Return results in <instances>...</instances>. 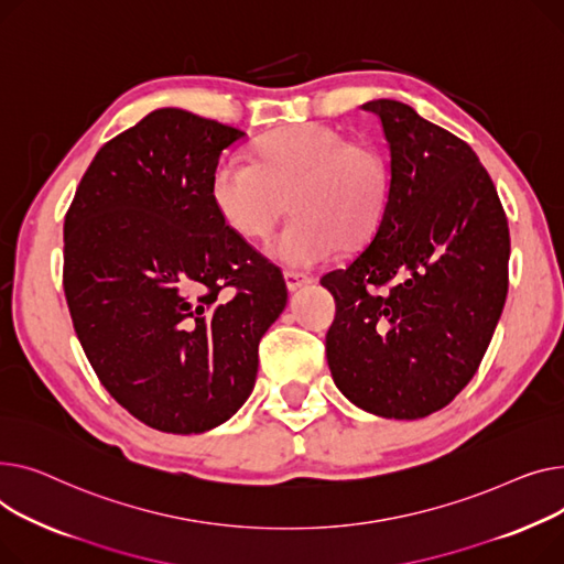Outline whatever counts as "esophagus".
Segmentation results:
<instances>
[{
  "mask_svg": "<svg viewBox=\"0 0 564 564\" xmlns=\"http://www.w3.org/2000/svg\"><path fill=\"white\" fill-rule=\"evenodd\" d=\"M284 282H286V289L293 293V291H297V289H303L305 284H310V282H312V278H310V275H305V273L284 271Z\"/></svg>",
  "mask_w": 564,
  "mask_h": 564,
  "instance_id": "obj_1",
  "label": "esophagus"
}]
</instances>
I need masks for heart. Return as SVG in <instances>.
Instances as JSON below:
<instances>
[{
  "mask_svg": "<svg viewBox=\"0 0 564 564\" xmlns=\"http://www.w3.org/2000/svg\"><path fill=\"white\" fill-rule=\"evenodd\" d=\"M212 205L227 229L246 241L267 239L289 207L291 220L269 252L293 269L333 257L376 229L387 200L380 154L350 143L339 129L303 122L263 137L254 161L223 159L209 184Z\"/></svg>",
  "mask_w": 564,
  "mask_h": 564,
  "instance_id": "b5f03b06",
  "label": "heart"
}]
</instances>
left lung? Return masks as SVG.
I'll return each mask as SVG.
<instances>
[{
    "label": "left lung",
    "mask_w": 564,
    "mask_h": 564,
    "mask_svg": "<svg viewBox=\"0 0 564 564\" xmlns=\"http://www.w3.org/2000/svg\"><path fill=\"white\" fill-rule=\"evenodd\" d=\"M389 148L371 243L323 275L337 316L325 352L359 410L423 419L469 384L508 295L510 229L476 152L410 105L371 99Z\"/></svg>",
    "instance_id": "left-lung-1"
}]
</instances>
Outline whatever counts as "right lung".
Returning a JSON list of instances; mask_svg holds the SVG:
<instances>
[{
    "mask_svg": "<svg viewBox=\"0 0 564 564\" xmlns=\"http://www.w3.org/2000/svg\"><path fill=\"white\" fill-rule=\"evenodd\" d=\"M246 131L165 107L99 148L63 225V289L99 382L145 425L197 435L254 389L286 307L278 267L218 218L209 184Z\"/></svg>",
    "mask_w": 564,
    "mask_h": 564,
    "instance_id": "1",
    "label": "right lung"
}]
</instances>
